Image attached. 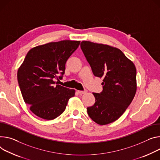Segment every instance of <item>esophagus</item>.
<instances>
[{
	"label": "esophagus",
	"instance_id": "esophagus-1",
	"mask_svg": "<svg viewBox=\"0 0 160 160\" xmlns=\"http://www.w3.org/2000/svg\"><path fill=\"white\" fill-rule=\"evenodd\" d=\"M79 94H85L87 92V90H84V91H77Z\"/></svg>",
	"mask_w": 160,
	"mask_h": 160
}]
</instances>
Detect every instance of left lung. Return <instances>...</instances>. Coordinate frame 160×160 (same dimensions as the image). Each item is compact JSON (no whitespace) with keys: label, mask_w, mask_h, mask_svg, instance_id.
Returning a JSON list of instances; mask_svg holds the SVG:
<instances>
[{"label":"left lung","mask_w":160,"mask_h":160,"mask_svg":"<svg viewBox=\"0 0 160 160\" xmlns=\"http://www.w3.org/2000/svg\"><path fill=\"white\" fill-rule=\"evenodd\" d=\"M81 49L95 77L103 78V91L93 93L96 101L88 107L89 117L105 125L118 119L132 103L137 91L136 68L123 52L107 45L83 41Z\"/></svg>","instance_id":"1"}]
</instances>
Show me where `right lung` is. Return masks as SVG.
I'll use <instances>...</instances> for the list:
<instances>
[{
  "label": "right lung",
  "mask_w": 160,
  "mask_h": 160,
  "mask_svg": "<svg viewBox=\"0 0 160 160\" xmlns=\"http://www.w3.org/2000/svg\"><path fill=\"white\" fill-rule=\"evenodd\" d=\"M80 41L64 40L36 47L27 53L17 78L25 103L38 117L52 120L62 114L75 91L57 84L66 62Z\"/></svg>",
  "instance_id": "obj_1"
}]
</instances>
